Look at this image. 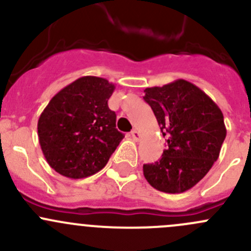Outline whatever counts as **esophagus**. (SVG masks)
Instances as JSON below:
<instances>
[{"instance_id":"1","label":"esophagus","mask_w":251,"mask_h":251,"mask_svg":"<svg viewBox=\"0 0 251 251\" xmlns=\"http://www.w3.org/2000/svg\"><path fill=\"white\" fill-rule=\"evenodd\" d=\"M131 137H132L133 141H138L141 138V135L137 130H132L131 131Z\"/></svg>"}]
</instances>
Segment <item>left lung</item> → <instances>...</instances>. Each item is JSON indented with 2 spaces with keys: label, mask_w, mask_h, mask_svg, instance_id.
<instances>
[{
  "label": "left lung",
  "mask_w": 251,
  "mask_h": 251,
  "mask_svg": "<svg viewBox=\"0 0 251 251\" xmlns=\"http://www.w3.org/2000/svg\"><path fill=\"white\" fill-rule=\"evenodd\" d=\"M168 147L158 161L144 164L151 187L182 193L196 186L217 160L226 138L224 114L199 87L186 80L144 90Z\"/></svg>",
  "instance_id": "8db88e82"
}]
</instances>
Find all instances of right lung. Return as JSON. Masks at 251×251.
<instances>
[{"mask_svg":"<svg viewBox=\"0 0 251 251\" xmlns=\"http://www.w3.org/2000/svg\"><path fill=\"white\" fill-rule=\"evenodd\" d=\"M115 86L105 78L82 76L60 90L41 113L37 133L53 170L83 178L107 165L124 138L116 114L108 107Z\"/></svg>","mask_w":251,"mask_h":251,"instance_id":"1","label":"right lung"}]
</instances>
